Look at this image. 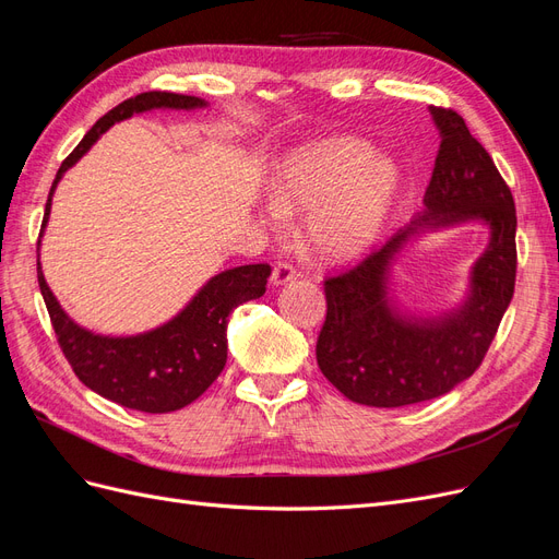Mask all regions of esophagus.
<instances>
[{
	"instance_id": "esophagus-1",
	"label": "esophagus",
	"mask_w": 559,
	"mask_h": 559,
	"mask_svg": "<svg viewBox=\"0 0 559 559\" xmlns=\"http://www.w3.org/2000/svg\"><path fill=\"white\" fill-rule=\"evenodd\" d=\"M298 277V270L292 265V263H284L280 261L275 267H273V275H270V282H273L275 286H282L286 282H292Z\"/></svg>"
}]
</instances>
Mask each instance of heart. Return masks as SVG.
Segmentation results:
<instances>
[{
  "label": "heart",
  "instance_id": "b5f03b06",
  "mask_svg": "<svg viewBox=\"0 0 559 559\" xmlns=\"http://www.w3.org/2000/svg\"><path fill=\"white\" fill-rule=\"evenodd\" d=\"M401 183L399 165L361 140L337 138L296 148L284 158L265 214H306L310 247L324 259H349L376 240Z\"/></svg>",
  "mask_w": 559,
  "mask_h": 559
}]
</instances>
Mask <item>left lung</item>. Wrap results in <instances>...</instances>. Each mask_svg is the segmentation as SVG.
Instances as JSON below:
<instances>
[{"mask_svg":"<svg viewBox=\"0 0 559 559\" xmlns=\"http://www.w3.org/2000/svg\"><path fill=\"white\" fill-rule=\"evenodd\" d=\"M441 132L425 212L345 273L324 282L326 321L317 364L349 401L401 408L448 394L476 373L515 289V202L485 146L464 118L429 107ZM468 221L490 226V245L474 264L469 294L441 318L401 311L388 296V273L404 242L419 231Z\"/></svg>","mask_w":559,"mask_h":559,"instance_id":"8db88e82","label":"left lung"}]
</instances>
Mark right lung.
Wrapping results in <instances>:
<instances>
[{"label":"right lung","mask_w":559,"mask_h":559,"mask_svg":"<svg viewBox=\"0 0 559 559\" xmlns=\"http://www.w3.org/2000/svg\"><path fill=\"white\" fill-rule=\"evenodd\" d=\"M200 107H207V103L193 95L148 91L107 111L86 132V138L79 142L72 154L62 160L53 186H50L37 240L39 289L50 314V324L58 335V345L76 378L95 394L123 405V408L142 413H173L207 392V386L218 378L228 359V317L242 302L265 294L270 265L253 263L224 270L202 286L189 300V306L170 321H165L163 326L138 335L114 337L81 329L60 308L41 273V235L48 224L50 200H53L58 181L74 163H79V158H83V154H88L99 134L107 132L114 123L126 121L132 114Z\"/></svg>","instance_id":"obj_1"}]
</instances>
